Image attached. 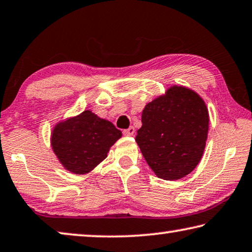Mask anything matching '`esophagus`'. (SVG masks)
<instances>
[{
    "mask_svg": "<svg viewBox=\"0 0 252 252\" xmlns=\"http://www.w3.org/2000/svg\"><path fill=\"white\" fill-rule=\"evenodd\" d=\"M134 133H135V129H134L133 126H130L129 129H126V130L123 131V134L127 135V136H132Z\"/></svg>",
    "mask_w": 252,
    "mask_h": 252,
    "instance_id": "obj_1",
    "label": "esophagus"
}]
</instances>
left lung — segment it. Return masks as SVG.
Masks as SVG:
<instances>
[{"instance_id":"left-lung-1","label":"left lung","mask_w":252,"mask_h":252,"mask_svg":"<svg viewBox=\"0 0 252 252\" xmlns=\"http://www.w3.org/2000/svg\"><path fill=\"white\" fill-rule=\"evenodd\" d=\"M135 141L163 180L185 178L201 160L209 130L207 105L197 92L172 85L144 106Z\"/></svg>"}]
</instances>
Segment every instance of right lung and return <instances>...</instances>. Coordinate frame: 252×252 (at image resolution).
I'll return each mask as SVG.
<instances>
[{
	"label": "right lung",
	"mask_w": 252,
	"mask_h": 252,
	"mask_svg": "<svg viewBox=\"0 0 252 252\" xmlns=\"http://www.w3.org/2000/svg\"><path fill=\"white\" fill-rule=\"evenodd\" d=\"M122 136L105 119L91 110L59 121L51 133V147L60 163L74 174H87L101 163Z\"/></svg>",
	"instance_id": "1"
}]
</instances>
